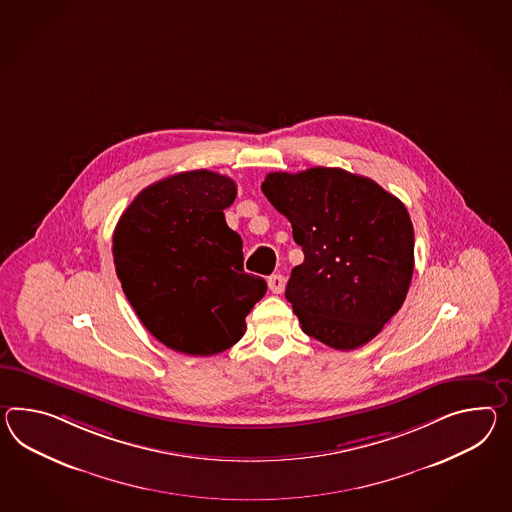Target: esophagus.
Returning <instances> with one entry per match:
<instances>
[{"mask_svg":"<svg viewBox=\"0 0 512 512\" xmlns=\"http://www.w3.org/2000/svg\"><path fill=\"white\" fill-rule=\"evenodd\" d=\"M285 285H287L285 275L274 274L268 277V287H270V290H272L274 294H281V292L285 290Z\"/></svg>","mask_w":512,"mask_h":512,"instance_id":"obj_1","label":"esophagus"}]
</instances>
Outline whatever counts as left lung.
<instances>
[{
	"mask_svg": "<svg viewBox=\"0 0 512 512\" xmlns=\"http://www.w3.org/2000/svg\"><path fill=\"white\" fill-rule=\"evenodd\" d=\"M261 188L305 255L285 290L303 333L340 351L361 348L407 298L414 229L405 205L342 168L272 172Z\"/></svg>",
	"mask_w": 512,
	"mask_h": 512,
	"instance_id": "left-lung-1",
	"label": "left lung"
}]
</instances>
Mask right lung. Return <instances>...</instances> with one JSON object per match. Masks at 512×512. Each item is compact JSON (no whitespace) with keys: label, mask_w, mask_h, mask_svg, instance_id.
Returning <instances> with one entry per match:
<instances>
[{"label":"right lung","mask_w":512,"mask_h":512,"mask_svg":"<svg viewBox=\"0 0 512 512\" xmlns=\"http://www.w3.org/2000/svg\"><path fill=\"white\" fill-rule=\"evenodd\" d=\"M227 175L192 170L144 188L113 235L116 275L140 322L164 346L216 355L246 331L266 281L244 272L242 238L225 224Z\"/></svg>","instance_id":"right-lung-1"}]
</instances>
